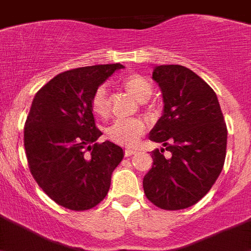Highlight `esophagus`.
Listing matches in <instances>:
<instances>
[{"instance_id": "esophagus-1", "label": "esophagus", "mask_w": 251, "mask_h": 251, "mask_svg": "<svg viewBox=\"0 0 251 251\" xmlns=\"http://www.w3.org/2000/svg\"><path fill=\"white\" fill-rule=\"evenodd\" d=\"M136 152H137L136 150H132V148H127L124 154H126V157H129V156H132V154H134Z\"/></svg>"}]
</instances>
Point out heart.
I'll use <instances>...</instances> for the list:
<instances>
[{"instance_id":"obj_1","label":"heart","mask_w":251,"mask_h":251,"mask_svg":"<svg viewBox=\"0 0 251 251\" xmlns=\"http://www.w3.org/2000/svg\"><path fill=\"white\" fill-rule=\"evenodd\" d=\"M122 85L127 92L139 101H145L152 95L153 88L150 81L142 75L129 73L122 79ZM90 108L93 113L98 117H105L109 112V100L105 86H99L93 93ZM146 123L142 119H118L108 128V137L115 143L132 146L138 141L142 133L145 132Z\"/></svg>"}]
</instances>
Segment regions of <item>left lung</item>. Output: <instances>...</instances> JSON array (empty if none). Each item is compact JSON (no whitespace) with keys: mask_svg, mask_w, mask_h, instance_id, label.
I'll list each match as a JSON object with an SVG mask.
<instances>
[{"mask_svg":"<svg viewBox=\"0 0 251 251\" xmlns=\"http://www.w3.org/2000/svg\"><path fill=\"white\" fill-rule=\"evenodd\" d=\"M152 77L165 105L150 139L165 146L171 157L166 158L165 148L151 152L153 165L143 190L157 207L182 210L200 201L221 174L227 129L216 94L192 70L159 65Z\"/></svg>","mask_w":251,"mask_h":251,"instance_id":"8db88e82","label":"left lung"}]
</instances>
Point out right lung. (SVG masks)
<instances>
[{
  "instance_id": "add662e5",
  "label": "right lung",
  "mask_w": 251,
  "mask_h": 251,
  "mask_svg": "<svg viewBox=\"0 0 251 251\" xmlns=\"http://www.w3.org/2000/svg\"><path fill=\"white\" fill-rule=\"evenodd\" d=\"M121 64L73 69L52 77L35 95L24 129L28 167L57 205L84 211L98 205L124 157L112 142L98 143L90 108L93 93Z\"/></svg>"
}]
</instances>
